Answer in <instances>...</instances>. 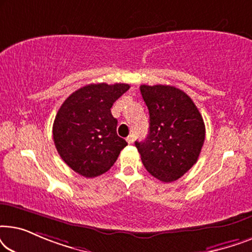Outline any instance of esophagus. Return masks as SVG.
<instances>
[{
  "label": "esophagus",
  "instance_id": "34e87169",
  "mask_svg": "<svg viewBox=\"0 0 252 252\" xmlns=\"http://www.w3.org/2000/svg\"><path fill=\"white\" fill-rule=\"evenodd\" d=\"M126 141H127V142H128L129 144H132L133 141H134V135H133V134H130V135L127 136V137H126Z\"/></svg>",
  "mask_w": 252,
  "mask_h": 252
}]
</instances>
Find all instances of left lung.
Here are the masks:
<instances>
[{
  "mask_svg": "<svg viewBox=\"0 0 252 252\" xmlns=\"http://www.w3.org/2000/svg\"><path fill=\"white\" fill-rule=\"evenodd\" d=\"M150 116L149 134L135 142L146 170L158 180L181 178L198 159L205 125L192 99L173 86L141 85Z\"/></svg>",
  "mask_w": 252,
  "mask_h": 252,
  "instance_id": "8db88e82",
  "label": "left lung"
}]
</instances>
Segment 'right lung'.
<instances>
[{
    "label": "right lung",
    "instance_id": "1",
    "mask_svg": "<svg viewBox=\"0 0 252 252\" xmlns=\"http://www.w3.org/2000/svg\"><path fill=\"white\" fill-rule=\"evenodd\" d=\"M129 89L127 84H91L68 96L53 126L55 147L62 159L85 178L109 171L127 142L117 135L111 108Z\"/></svg>",
    "mask_w": 252,
    "mask_h": 252
}]
</instances>
